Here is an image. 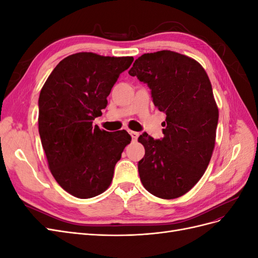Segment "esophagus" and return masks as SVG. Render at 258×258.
Returning <instances> with one entry per match:
<instances>
[{
	"mask_svg": "<svg viewBox=\"0 0 258 258\" xmlns=\"http://www.w3.org/2000/svg\"><path fill=\"white\" fill-rule=\"evenodd\" d=\"M129 134H130V136L132 138V141H137V139L140 136L139 132H137V131H129Z\"/></svg>",
	"mask_w": 258,
	"mask_h": 258,
	"instance_id": "34e87169",
	"label": "esophagus"
}]
</instances>
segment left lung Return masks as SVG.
Instances as JSON below:
<instances>
[{
	"mask_svg": "<svg viewBox=\"0 0 258 258\" xmlns=\"http://www.w3.org/2000/svg\"><path fill=\"white\" fill-rule=\"evenodd\" d=\"M128 73L148 86L167 116L163 138L144 132L138 139L145 148L140 178L156 197H181L204 175L214 150L218 110L209 77L196 60L170 50L142 54Z\"/></svg>",
	"mask_w": 258,
	"mask_h": 258,
	"instance_id": "obj_1",
	"label": "left lung"
}]
</instances>
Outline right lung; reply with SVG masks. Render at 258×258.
<instances>
[{"label":"right lung","mask_w":258,"mask_h":258,"mask_svg":"<svg viewBox=\"0 0 258 258\" xmlns=\"http://www.w3.org/2000/svg\"><path fill=\"white\" fill-rule=\"evenodd\" d=\"M132 57L74 53L61 60L38 98V132L50 172L77 198H92L110 186L116 162L131 137L92 127L107 96Z\"/></svg>","instance_id":"obj_1"}]
</instances>
